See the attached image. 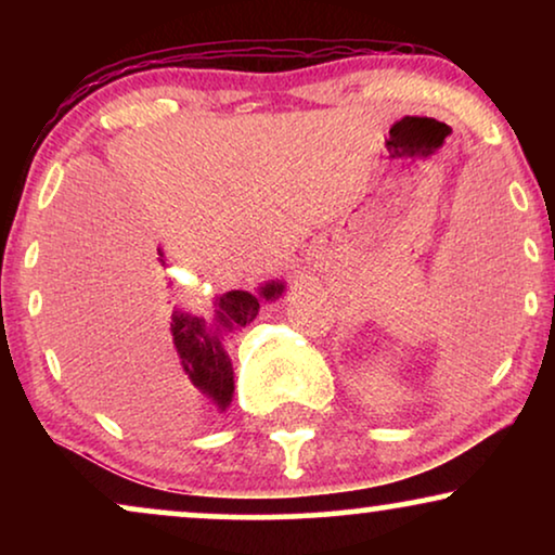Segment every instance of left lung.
Listing matches in <instances>:
<instances>
[{"mask_svg": "<svg viewBox=\"0 0 555 555\" xmlns=\"http://www.w3.org/2000/svg\"><path fill=\"white\" fill-rule=\"evenodd\" d=\"M480 338H482V340H488V338H485V336H482V331H480Z\"/></svg>", "mask_w": 555, "mask_h": 555, "instance_id": "left-lung-1", "label": "left lung"}]
</instances>
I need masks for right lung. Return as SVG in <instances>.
<instances>
[{
  "instance_id": "obj_1",
  "label": "right lung",
  "mask_w": 555,
  "mask_h": 555,
  "mask_svg": "<svg viewBox=\"0 0 555 555\" xmlns=\"http://www.w3.org/2000/svg\"><path fill=\"white\" fill-rule=\"evenodd\" d=\"M158 264H164L162 257H156ZM283 293V285H264V298H275ZM260 310L257 295L247 291H230L217 302V323L219 328L234 331L240 325H247ZM169 351L173 353L181 374L199 389L209 391L217 399L219 406H227L232 401L234 382H232V363L227 359L222 340L217 333H211L204 323V318L189 313H173L169 325Z\"/></svg>"
}]
</instances>
